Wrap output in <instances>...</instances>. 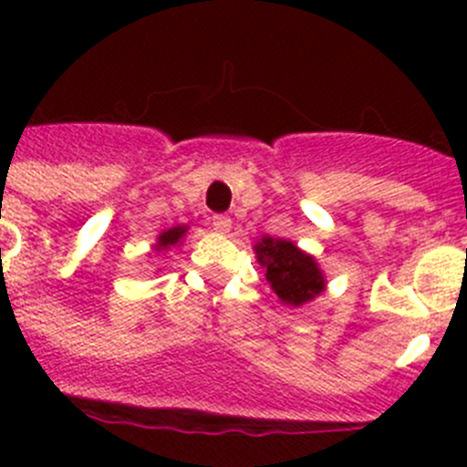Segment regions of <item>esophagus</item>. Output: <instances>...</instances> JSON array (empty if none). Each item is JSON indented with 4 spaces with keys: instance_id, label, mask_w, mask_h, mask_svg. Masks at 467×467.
I'll use <instances>...</instances> for the list:
<instances>
[{
    "instance_id": "34e87169",
    "label": "esophagus",
    "mask_w": 467,
    "mask_h": 467,
    "mask_svg": "<svg viewBox=\"0 0 467 467\" xmlns=\"http://www.w3.org/2000/svg\"><path fill=\"white\" fill-rule=\"evenodd\" d=\"M212 225H214L216 233L228 234L230 228H233V221H230V216H225V214H216L214 219H212Z\"/></svg>"
}]
</instances>
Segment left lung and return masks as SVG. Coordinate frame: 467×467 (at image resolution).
Listing matches in <instances>:
<instances>
[{
  "label": "left lung",
  "mask_w": 467,
  "mask_h": 467,
  "mask_svg": "<svg viewBox=\"0 0 467 467\" xmlns=\"http://www.w3.org/2000/svg\"><path fill=\"white\" fill-rule=\"evenodd\" d=\"M253 251L264 268V277L282 305L300 307L312 303L327 286L317 257L305 253L289 239L264 234L257 239Z\"/></svg>",
  "instance_id": "obj_1"
}]
</instances>
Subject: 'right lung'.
<instances>
[{
  "label": "right lung",
  "instance_id": "right-lung-1",
  "mask_svg": "<svg viewBox=\"0 0 467 467\" xmlns=\"http://www.w3.org/2000/svg\"><path fill=\"white\" fill-rule=\"evenodd\" d=\"M187 233H190V225H173V228L162 230V233L155 237V244L150 246V251H153L155 255L171 251V248H176L178 244L187 237Z\"/></svg>",
  "mask_w": 467,
  "mask_h": 467
}]
</instances>
